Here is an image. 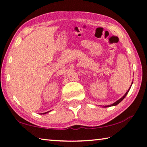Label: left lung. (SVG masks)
<instances>
[{
	"mask_svg": "<svg viewBox=\"0 0 147 147\" xmlns=\"http://www.w3.org/2000/svg\"><path fill=\"white\" fill-rule=\"evenodd\" d=\"M132 84H133V82L131 83V85H132ZM131 85L130 86V88L128 89V90L126 91V93L124 94V96H123V97L122 98H121L120 99H119V100H117L115 102H114L113 104H111V105H108V106H103L104 108H107V107H110V106H116V105H117V104H119V103L121 102L123 100V99L126 97V94H128V93L129 92V91H130V88H131Z\"/></svg>",
	"mask_w": 147,
	"mask_h": 147,
	"instance_id": "obj_1",
	"label": "left lung"
}]
</instances>
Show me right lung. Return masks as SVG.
Returning <instances> with one entry per match:
<instances>
[{
    "label": "right lung",
    "mask_w": 147,
    "mask_h": 147,
    "mask_svg": "<svg viewBox=\"0 0 147 147\" xmlns=\"http://www.w3.org/2000/svg\"><path fill=\"white\" fill-rule=\"evenodd\" d=\"M49 111H47V112H45V113H42V114H45V113H48V112H49Z\"/></svg>",
    "instance_id": "1"
}]
</instances>
